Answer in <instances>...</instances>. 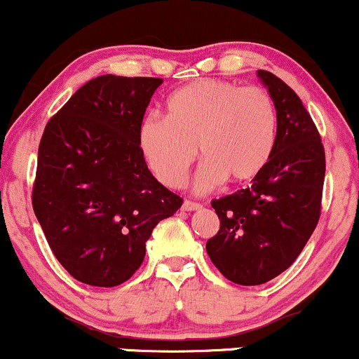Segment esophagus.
Segmentation results:
<instances>
[{
  "label": "esophagus",
  "mask_w": 359,
  "mask_h": 359,
  "mask_svg": "<svg viewBox=\"0 0 359 359\" xmlns=\"http://www.w3.org/2000/svg\"><path fill=\"white\" fill-rule=\"evenodd\" d=\"M203 205H201L199 203H194V201H184L182 204V211H197V209H201Z\"/></svg>",
  "instance_id": "34e87169"
}]
</instances>
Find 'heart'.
<instances>
[{
    "mask_svg": "<svg viewBox=\"0 0 359 359\" xmlns=\"http://www.w3.org/2000/svg\"><path fill=\"white\" fill-rule=\"evenodd\" d=\"M278 114L265 89L204 79L177 89L167 101V118L150 116L138 131L147 165L167 187L187 179L196 147L204 160L197 191L224 182L243 184L266 167L277 142Z\"/></svg>",
    "mask_w": 359,
    "mask_h": 359,
    "instance_id": "b5f03b06",
    "label": "heart"
}]
</instances>
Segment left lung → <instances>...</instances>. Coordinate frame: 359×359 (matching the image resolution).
I'll use <instances>...</instances> for the list:
<instances>
[{"instance_id":"left-lung-1","label":"left lung","mask_w":359,"mask_h":359,"mask_svg":"<svg viewBox=\"0 0 359 359\" xmlns=\"http://www.w3.org/2000/svg\"><path fill=\"white\" fill-rule=\"evenodd\" d=\"M258 77L278 114L273 154L250 187L212 201L221 228L205 243L238 285H262L295 262L319 222L325 175L324 145L300 97L275 74Z\"/></svg>"}]
</instances>
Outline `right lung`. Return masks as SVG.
I'll return each instance as SVG.
<instances>
[{"mask_svg": "<svg viewBox=\"0 0 359 359\" xmlns=\"http://www.w3.org/2000/svg\"><path fill=\"white\" fill-rule=\"evenodd\" d=\"M162 82L113 74L90 79L43 130L32 204L52 253L82 283L126 282L155 226L182 205L151 175L138 145Z\"/></svg>", "mask_w": 359, "mask_h": 359, "instance_id": "obj_1", "label": "right lung"}]
</instances>
